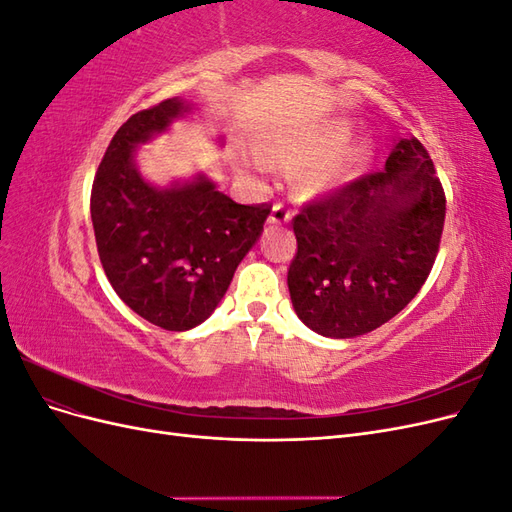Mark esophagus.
Returning <instances> with one entry per match:
<instances>
[{
	"instance_id": "esophagus-1",
	"label": "esophagus",
	"mask_w": 512,
	"mask_h": 512,
	"mask_svg": "<svg viewBox=\"0 0 512 512\" xmlns=\"http://www.w3.org/2000/svg\"><path fill=\"white\" fill-rule=\"evenodd\" d=\"M292 211L284 203H275L269 215V224H288Z\"/></svg>"
}]
</instances>
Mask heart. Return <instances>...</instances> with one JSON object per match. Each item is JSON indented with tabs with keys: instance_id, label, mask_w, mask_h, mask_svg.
<instances>
[{
	"instance_id": "heart-1",
	"label": "heart",
	"mask_w": 512,
	"mask_h": 512,
	"mask_svg": "<svg viewBox=\"0 0 512 512\" xmlns=\"http://www.w3.org/2000/svg\"><path fill=\"white\" fill-rule=\"evenodd\" d=\"M348 136V121H329L314 130L277 138L267 147V153L284 166L309 164L299 175V190L316 196L342 188L344 183L359 177L369 164V141L344 145Z\"/></svg>"
}]
</instances>
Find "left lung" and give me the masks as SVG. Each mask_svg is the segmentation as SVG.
<instances>
[{
    "mask_svg": "<svg viewBox=\"0 0 512 512\" xmlns=\"http://www.w3.org/2000/svg\"><path fill=\"white\" fill-rule=\"evenodd\" d=\"M446 198L418 138H401L363 175L292 218V307L324 337L365 335L397 316L436 262Z\"/></svg>",
    "mask_w": 512,
    "mask_h": 512,
    "instance_id": "1",
    "label": "left lung"
}]
</instances>
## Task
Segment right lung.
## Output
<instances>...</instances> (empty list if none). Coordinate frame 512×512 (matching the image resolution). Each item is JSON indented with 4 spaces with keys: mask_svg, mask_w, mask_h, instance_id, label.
<instances>
[{
    "mask_svg": "<svg viewBox=\"0 0 512 512\" xmlns=\"http://www.w3.org/2000/svg\"><path fill=\"white\" fill-rule=\"evenodd\" d=\"M170 98L132 115L113 136L91 188V222L108 282L134 312L188 331L220 305L271 205H239L211 179L156 188L138 173L136 147L190 113Z\"/></svg>",
    "mask_w": 512,
    "mask_h": 512,
    "instance_id": "right-lung-1",
    "label": "right lung"
}]
</instances>
